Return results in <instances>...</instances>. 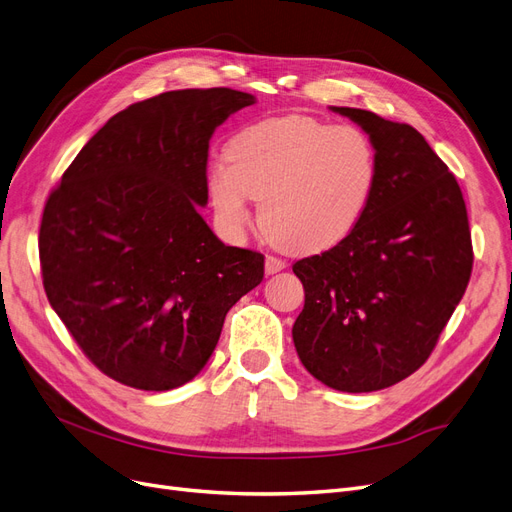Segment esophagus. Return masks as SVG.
Wrapping results in <instances>:
<instances>
[{"mask_svg":"<svg viewBox=\"0 0 512 512\" xmlns=\"http://www.w3.org/2000/svg\"><path fill=\"white\" fill-rule=\"evenodd\" d=\"M285 268H287V263L282 261V259H278V257H274V255H268V257H266V274H276V272L285 270Z\"/></svg>","mask_w":512,"mask_h":512,"instance_id":"obj_1","label":"esophagus"}]
</instances>
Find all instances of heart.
Segmentation results:
<instances>
[{"label": "heart", "mask_w": 512, "mask_h": 512, "mask_svg": "<svg viewBox=\"0 0 512 512\" xmlns=\"http://www.w3.org/2000/svg\"><path fill=\"white\" fill-rule=\"evenodd\" d=\"M375 175V147L361 128L289 116L240 130L227 160L208 166L206 189L227 236L244 232L255 198L263 232L276 244L318 253L361 221Z\"/></svg>", "instance_id": "b5f03b06"}]
</instances>
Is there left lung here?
Masks as SVG:
<instances>
[{"label":"left lung","mask_w":512,"mask_h":512,"mask_svg":"<svg viewBox=\"0 0 512 512\" xmlns=\"http://www.w3.org/2000/svg\"><path fill=\"white\" fill-rule=\"evenodd\" d=\"M333 111L367 132L377 175L354 230L293 263L306 291L293 342L318 382L373 392L428 361L475 255L462 189L420 132L365 109Z\"/></svg>","instance_id":"1"}]
</instances>
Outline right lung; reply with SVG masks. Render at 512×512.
Wrapping results in <instances>:
<instances>
[{
    "label": "right lung",
    "instance_id": "1",
    "mask_svg": "<svg viewBox=\"0 0 512 512\" xmlns=\"http://www.w3.org/2000/svg\"><path fill=\"white\" fill-rule=\"evenodd\" d=\"M255 97L170 90L116 113L44 206V291L75 344L111 380L173 390L211 358L225 314L263 280V255L225 246L208 202V141Z\"/></svg>",
    "mask_w": 512,
    "mask_h": 512
}]
</instances>
